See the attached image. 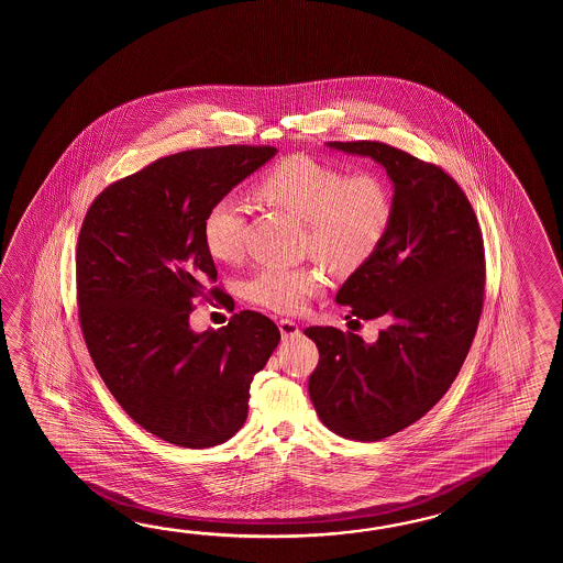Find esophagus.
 I'll use <instances>...</instances> for the list:
<instances>
[{"instance_id": "obj_1", "label": "esophagus", "mask_w": 563, "mask_h": 563, "mask_svg": "<svg viewBox=\"0 0 563 563\" xmlns=\"http://www.w3.org/2000/svg\"><path fill=\"white\" fill-rule=\"evenodd\" d=\"M277 325H279V332H282V338H284V340H291V338H298V323L291 322V320H279V322H277Z\"/></svg>"}]
</instances>
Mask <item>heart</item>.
Returning <instances> with one entry per match:
<instances>
[{
    "instance_id": "b5f03b06",
    "label": "heart",
    "mask_w": 563,
    "mask_h": 563,
    "mask_svg": "<svg viewBox=\"0 0 563 563\" xmlns=\"http://www.w3.org/2000/svg\"><path fill=\"white\" fill-rule=\"evenodd\" d=\"M264 203L303 221V252L334 269L352 274L383 245L393 217L386 180L372 170L344 173L308 155H289L265 170L255 185ZM247 205L228 195L203 217L205 250L233 264L245 253ZM318 265H267L243 284V298L277 313H301L325 287Z\"/></svg>"
}]
</instances>
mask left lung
Segmentation results:
<instances>
[{
	"label": "left lung",
	"mask_w": 563,
	"mask_h": 563,
	"mask_svg": "<svg viewBox=\"0 0 563 563\" xmlns=\"http://www.w3.org/2000/svg\"><path fill=\"white\" fill-rule=\"evenodd\" d=\"M330 146L372 156L395 183L383 245L335 296L356 322L386 328L374 344L332 325L303 330L320 350L308 383L318 417L371 443L422 419L451 388L485 301V245L467 195L439 165L378 141Z\"/></svg>",
	"instance_id": "obj_1"
}]
</instances>
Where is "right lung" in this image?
I'll list each match as a JSON object with an SVG mask.
<instances>
[{"instance_id": "1", "label": "right lung", "mask_w": 563, "mask_h": 563, "mask_svg": "<svg viewBox=\"0 0 563 563\" xmlns=\"http://www.w3.org/2000/svg\"><path fill=\"white\" fill-rule=\"evenodd\" d=\"M276 153L228 144L163 156L108 185L86 211L76 245L86 346L124 412L167 443L207 449L240 431L253 376L279 342L260 311L205 334L189 328L197 299L233 301L216 286L205 213Z\"/></svg>"}]
</instances>
